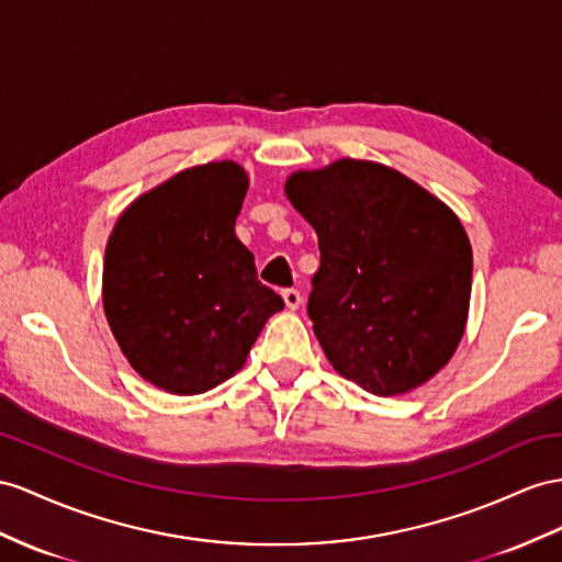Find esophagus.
<instances>
[{
  "label": "esophagus",
  "mask_w": 562,
  "mask_h": 562,
  "mask_svg": "<svg viewBox=\"0 0 562 562\" xmlns=\"http://www.w3.org/2000/svg\"><path fill=\"white\" fill-rule=\"evenodd\" d=\"M282 299L290 311H296L301 306V292L294 290V286H290V290H282Z\"/></svg>",
  "instance_id": "esophagus-1"
}]
</instances>
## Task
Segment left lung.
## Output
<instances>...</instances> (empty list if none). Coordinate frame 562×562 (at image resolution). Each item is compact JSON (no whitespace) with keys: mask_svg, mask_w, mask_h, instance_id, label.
Here are the masks:
<instances>
[{"mask_svg":"<svg viewBox=\"0 0 562 562\" xmlns=\"http://www.w3.org/2000/svg\"><path fill=\"white\" fill-rule=\"evenodd\" d=\"M284 192L318 235L308 318L339 375L394 396L449 363L472 290L456 213L398 170L356 158L294 172Z\"/></svg>","mask_w":562,"mask_h":562,"instance_id":"left-lung-1","label":"left lung"}]
</instances>
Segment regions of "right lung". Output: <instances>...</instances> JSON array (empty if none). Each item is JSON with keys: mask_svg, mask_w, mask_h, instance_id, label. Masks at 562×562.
Wrapping results in <instances>:
<instances>
[{"mask_svg": "<svg viewBox=\"0 0 562 562\" xmlns=\"http://www.w3.org/2000/svg\"><path fill=\"white\" fill-rule=\"evenodd\" d=\"M247 187L233 161L182 170L133 201L109 237L106 321L158 390L201 394L233 378L284 308L235 235Z\"/></svg>", "mask_w": 562, "mask_h": 562, "instance_id": "add662e5", "label": "right lung"}]
</instances>
